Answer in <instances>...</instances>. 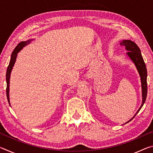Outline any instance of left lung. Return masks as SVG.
<instances>
[{
  "instance_id": "left-lung-1",
  "label": "left lung",
  "mask_w": 153,
  "mask_h": 153,
  "mask_svg": "<svg viewBox=\"0 0 153 153\" xmlns=\"http://www.w3.org/2000/svg\"><path fill=\"white\" fill-rule=\"evenodd\" d=\"M121 45L125 47L126 50L128 51L126 54L129 59L133 61V63L135 65L137 70L138 71V74L140 76V80H141V86H142V102L140 106V107L137 111L136 114L139 112V111L141 109L142 106L144 104L145 100H146V96H147V70L146 67L145 63L144 61V59L142 58L140 49L137 46L135 42L133 41L129 40H124L120 43ZM136 115L129 120L128 122L130 121L134 117H135Z\"/></svg>"
}]
</instances>
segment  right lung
I'll use <instances>...</instances> for the list:
<instances>
[{
	"instance_id": "obj_1",
	"label": "right lung",
	"mask_w": 153,
	"mask_h": 153,
	"mask_svg": "<svg viewBox=\"0 0 153 153\" xmlns=\"http://www.w3.org/2000/svg\"><path fill=\"white\" fill-rule=\"evenodd\" d=\"M33 40H28L27 41H23V42H21L19 43L15 48L14 49V51H13V53L11 54V60H10L9 62V65L8 67H7V73H6V81H7V89H6V92H7V100H8L9 104L10 105V101H9V82H10V76H11V73L13 69V67L14 66V64L15 63V61H16V58L17 56V53L22 50V49L25 46L27 45L28 44H30L31 42V41Z\"/></svg>"
}]
</instances>
